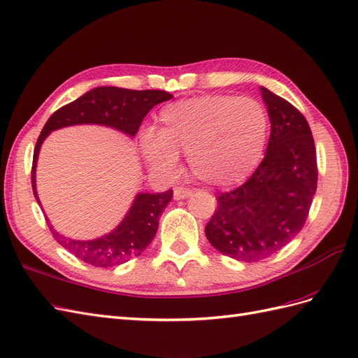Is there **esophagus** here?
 <instances>
[{
  "label": "esophagus",
  "mask_w": 358,
  "mask_h": 358,
  "mask_svg": "<svg viewBox=\"0 0 358 358\" xmlns=\"http://www.w3.org/2000/svg\"><path fill=\"white\" fill-rule=\"evenodd\" d=\"M190 195H192V192L189 189H185V187H176V189H173V199H176V201L185 199V198H187Z\"/></svg>",
  "instance_id": "obj_1"
}]
</instances>
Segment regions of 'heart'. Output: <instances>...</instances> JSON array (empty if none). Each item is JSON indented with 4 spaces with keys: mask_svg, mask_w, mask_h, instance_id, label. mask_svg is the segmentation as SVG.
I'll return each instance as SVG.
<instances>
[{
    "mask_svg": "<svg viewBox=\"0 0 358 358\" xmlns=\"http://www.w3.org/2000/svg\"><path fill=\"white\" fill-rule=\"evenodd\" d=\"M268 118L250 97L202 96L163 108L156 131L141 138L151 169L171 176L186 155L193 177L203 185L228 187L243 181L259 163Z\"/></svg>",
    "mask_w": 358,
    "mask_h": 358,
    "instance_id": "heart-1",
    "label": "heart"
}]
</instances>
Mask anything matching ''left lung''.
<instances>
[{
  "mask_svg": "<svg viewBox=\"0 0 358 358\" xmlns=\"http://www.w3.org/2000/svg\"><path fill=\"white\" fill-rule=\"evenodd\" d=\"M259 90L271 124L267 151L244 185L217 195V210L206 227L214 249L243 262L268 258L297 236L318 181L308 121L289 101Z\"/></svg>",
  "mask_w": 358,
  "mask_h": 358,
  "instance_id": "1",
  "label": "left lung"
}]
</instances>
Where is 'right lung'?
<instances>
[{
    "label": "right lung",
    "mask_w": 358,
    "mask_h": 358,
    "mask_svg": "<svg viewBox=\"0 0 358 358\" xmlns=\"http://www.w3.org/2000/svg\"><path fill=\"white\" fill-rule=\"evenodd\" d=\"M172 99L160 90H126L118 87H99L90 90L71 103L54 112L40 134L34 148L31 185L34 198L40 203L36 189V168L40 148L50 131L79 124H99L115 129L134 138L142 120L151 108ZM172 199V190L162 193H138L126 216L110 232L94 240H75L64 237L54 229L49 219L48 227L55 240L73 253L76 258L96 267H114L139 257L155 238L162 213Z\"/></svg>",
    "instance_id": "1"
}]
</instances>
